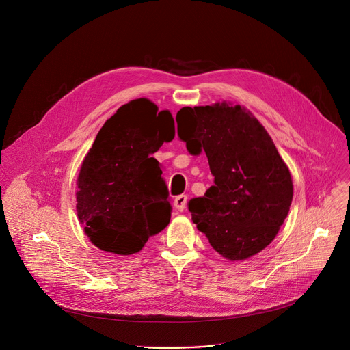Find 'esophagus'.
Returning a JSON list of instances; mask_svg holds the SVG:
<instances>
[{
  "instance_id": "esophagus-1",
  "label": "esophagus",
  "mask_w": 350,
  "mask_h": 350,
  "mask_svg": "<svg viewBox=\"0 0 350 350\" xmlns=\"http://www.w3.org/2000/svg\"><path fill=\"white\" fill-rule=\"evenodd\" d=\"M185 204H187V196H178L174 200V208L180 212H183L185 209Z\"/></svg>"
}]
</instances>
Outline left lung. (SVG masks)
<instances>
[{"label":"left lung","instance_id":"1","mask_svg":"<svg viewBox=\"0 0 350 350\" xmlns=\"http://www.w3.org/2000/svg\"><path fill=\"white\" fill-rule=\"evenodd\" d=\"M177 134L188 152L208 157L215 177L204 197L188 202L193 221L215 251L241 261L279 232L293 198L292 176L262 124L241 106L183 107Z\"/></svg>","mask_w":350,"mask_h":350}]
</instances>
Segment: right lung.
Here are the masks:
<instances>
[{
	"label": "right lung",
	"mask_w": 350,
	"mask_h": 350,
	"mask_svg": "<svg viewBox=\"0 0 350 350\" xmlns=\"http://www.w3.org/2000/svg\"><path fill=\"white\" fill-rule=\"evenodd\" d=\"M174 133L172 113L145 98L121 106L98 133L77 183L78 219L98 248L130 256L169 225L167 185L152 154Z\"/></svg>",
	"instance_id": "add662e5"
}]
</instances>
